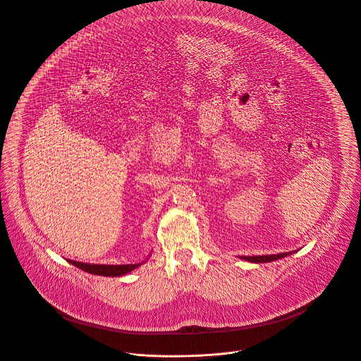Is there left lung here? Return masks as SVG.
Returning a JSON list of instances; mask_svg holds the SVG:
<instances>
[{"instance_id": "left-lung-1", "label": "left lung", "mask_w": 361, "mask_h": 361, "mask_svg": "<svg viewBox=\"0 0 361 361\" xmlns=\"http://www.w3.org/2000/svg\"><path fill=\"white\" fill-rule=\"evenodd\" d=\"M290 255V253H289ZM288 253H281V255H268V256H242L240 258L252 261V262H268V261H274L278 258L286 257Z\"/></svg>"}]
</instances>
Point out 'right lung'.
<instances>
[{"mask_svg":"<svg viewBox=\"0 0 361 361\" xmlns=\"http://www.w3.org/2000/svg\"><path fill=\"white\" fill-rule=\"evenodd\" d=\"M69 262H72V265L94 274V275H103V276H121L125 275L128 272H130L132 269L137 268L139 264H122V265H102V264H85V262H79V261H72L69 259Z\"/></svg>","mask_w":361,"mask_h":361,"instance_id":"add662e5","label":"right lung"}]
</instances>
